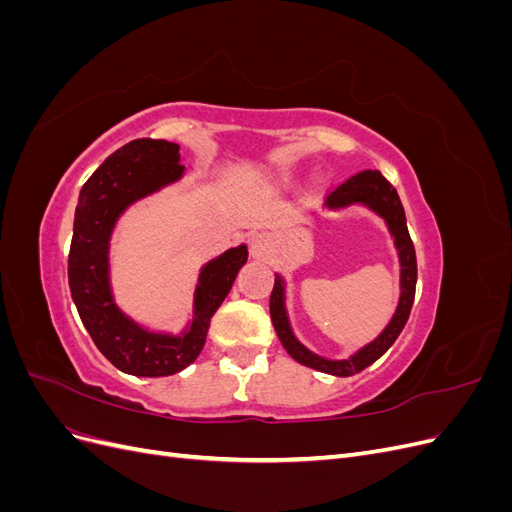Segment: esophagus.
I'll list each match as a JSON object with an SVG mask.
<instances>
[{"label":"esophagus","mask_w":512,"mask_h":512,"mask_svg":"<svg viewBox=\"0 0 512 512\" xmlns=\"http://www.w3.org/2000/svg\"><path fill=\"white\" fill-rule=\"evenodd\" d=\"M252 254H256V256L265 254V239H262L260 235H256V237L252 239Z\"/></svg>","instance_id":"obj_1"}]
</instances>
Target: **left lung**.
<instances>
[{
	"instance_id": "1",
	"label": "left lung",
	"mask_w": 512,
	"mask_h": 512,
	"mask_svg": "<svg viewBox=\"0 0 512 512\" xmlns=\"http://www.w3.org/2000/svg\"><path fill=\"white\" fill-rule=\"evenodd\" d=\"M350 203H365L367 207L380 213L382 218L389 224L395 245L399 250V260H401V299L397 305V312L393 320L389 322L378 339L361 348L354 356L346 361H329L322 359V356L309 352L305 346L297 342V337L292 335L290 324L286 318V309H284V286L282 280L277 277L273 290H271V299H269V309H271V320L277 337L288 350L294 361H299L301 365H307L312 369L324 371V374H333V376H352L356 371L365 369L367 365L374 363L376 359L391 348V344L399 337L401 329L406 327L410 309L414 303V292H416V254H414V243L410 239V232L406 226V213L404 205H401L399 194L393 188V185L382 177L380 170H361V173L352 175L344 183H339L337 188H333L327 194V205L329 207H344Z\"/></svg>"
}]
</instances>
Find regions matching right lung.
<instances>
[{
  "label": "right lung",
  "instance_id": "add662e5",
  "mask_svg": "<svg viewBox=\"0 0 512 512\" xmlns=\"http://www.w3.org/2000/svg\"><path fill=\"white\" fill-rule=\"evenodd\" d=\"M179 145L162 138H136L111 153L79 196L68 254V282L79 316L98 350L117 369L134 376H170L188 367L205 346L211 316L222 305L245 265V245L211 260L196 290V318L181 337L143 331L123 316L108 288V237L117 215L136 198L179 179Z\"/></svg>",
  "mask_w": 512,
  "mask_h": 512
}]
</instances>
